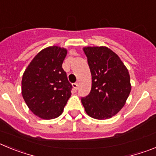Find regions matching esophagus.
Here are the masks:
<instances>
[{
  "mask_svg": "<svg viewBox=\"0 0 156 156\" xmlns=\"http://www.w3.org/2000/svg\"><path fill=\"white\" fill-rule=\"evenodd\" d=\"M73 87L75 90H77V89H78V83H73Z\"/></svg>",
  "mask_w": 156,
  "mask_h": 156,
  "instance_id": "obj_1",
  "label": "esophagus"
}]
</instances>
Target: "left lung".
<instances>
[{
	"label": "left lung",
	"instance_id": "left-lung-1",
	"mask_svg": "<svg viewBox=\"0 0 156 156\" xmlns=\"http://www.w3.org/2000/svg\"><path fill=\"white\" fill-rule=\"evenodd\" d=\"M83 51L91 73L90 94L81 98L89 116L107 119L124 106L131 90L128 69L119 57L107 47H86Z\"/></svg>",
	"mask_w": 156,
	"mask_h": 156
}]
</instances>
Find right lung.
Returning <instances> with one entry per match:
<instances>
[{
  "mask_svg": "<svg viewBox=\"0 0 156 156\" xmlns=\"http://www.w3.org/2000/svg\"><path fill=\"white\" fill-rule=\"evenodd\" d=\"M66 48L58 46L43 49L25 70L22 79V94L32 112L44 119L57 118L71 96L62 63Z\"/></svg>",
  "mask_w": 156,
  "mask_h": 156,
  "instance_id": "right-lung-1",
  "label": "right lung"
}]
</instances>
